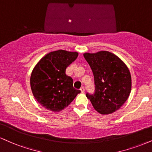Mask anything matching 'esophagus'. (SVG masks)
I'll return each instance as SVG.
<instances>
[{
	"instance_id": "34e87169",
	"label": "esophagus",
	"mask_w": 152,
	"mask_h": 152,
	"mask_svg": "<svg viewBox=\"0 0 152 152\" xmlns=\"http://www.w3.org/2000/svg\"><path fill=\"white\" fill-rule=\"evenodd\" d=\"M80 90H81V93H84V92H85V88H84L83 86L81 87V88H80Z\"/></svg>"
}]
</instances>
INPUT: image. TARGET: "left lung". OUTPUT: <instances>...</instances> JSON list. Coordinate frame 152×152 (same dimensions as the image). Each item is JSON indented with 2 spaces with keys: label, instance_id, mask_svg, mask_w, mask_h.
Wrapping results in <instances>:
<instances>
[{
  "label": "left lung",
  "instance_id": "1",
  "mask_svg": "<svg viewBox=\"0 0 152 152\" xmlns=\"http://www.w3.org/2000/svg\"><path fill=\"white\" fill-rule=\"evenodd\" d=\"M91 66L95 81V93L86 94L93 107L102 115L118 110L127 100L131 92V74L118 56L107 51L84 53Z\"/></svg>",
  "mask_w": 152,
  "mask_h": 152
}]
</instances>
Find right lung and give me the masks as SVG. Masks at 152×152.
<instances>
[{"label":"right lung","instance_id":"right-lung-1","mask_svg":"<svg viewBox=\"0 0 152 152\" xmlns=\"http://www.w3.org/2000/svg\"><path fill=\"white\" fill-rule=\"evenodd\" d=\"M78 53L59 49L47 54L32 70L30 86L34 98L42 107L59 112L74 100L81 91L73 87V79L66 69L76 59Z\"/></svg>","mask_w":152,"mask_h":152}]
</instances>
